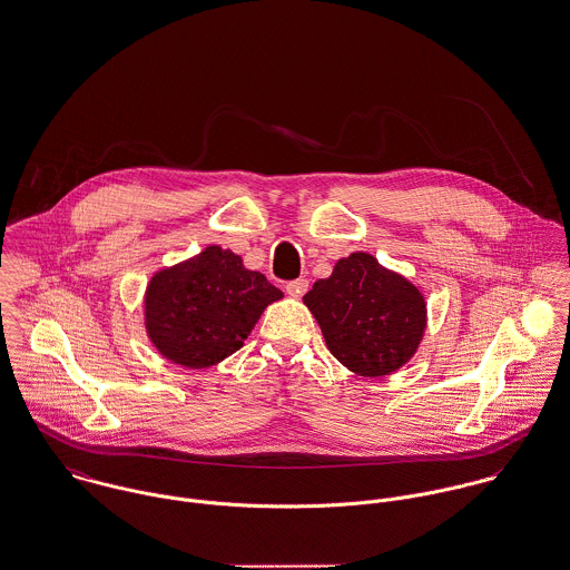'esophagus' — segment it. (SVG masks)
<instances>
[{
    "instance_id": "obj_1",
    "label": "esophagus",
    "mask_w": 570,
    "mask_h": 570,
    "mask_svg": "<svg viewBox=\"0 0 570 570\" xmlns=\"http://www.w3.org/2000/svg\"><path fill=\"white\" fill-rule=\"evenodd\" d=\"M307 289H309V281H307V278H296V281H289V283L285 285V292H287L292 298L305 296Z\"/></svg>"
}]
</instances>
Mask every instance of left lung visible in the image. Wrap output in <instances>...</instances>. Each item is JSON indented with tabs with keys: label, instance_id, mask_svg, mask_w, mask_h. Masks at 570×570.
Returning a JSON list of instances; mask_svg holds the SVG:
<instances>
[{
	"label": "left lung",
	"instance_id": "left-lung-1",
	"mask_svg": "<svg viewBox=\"0 0 570 570\" xmlns=\"http://www.w3.org/2000/svg\"><path fill=\"white\" fill-rule=\"evenodd\" d=\"M331 355L360 376H387L410 362L424 337L426 303L403 274L367 253L337 261L303 296Z\"/></svg>",
	"mask_w": 570,
	"mask_h": 570
}]
</instances>
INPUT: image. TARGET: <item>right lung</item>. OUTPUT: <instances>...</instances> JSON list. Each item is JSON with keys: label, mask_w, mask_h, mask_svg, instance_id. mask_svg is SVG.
<instances>
[{"label": "right lung", "mask_w": 570, "mask_h": 570, "mask_svg": "<svg viewBox=\"0 0 570 570\" xmlns=\"http://www.w3.org/2000/svg\"><path fill=\"white\" fill-rule=\"evenodd\" d=\"M281 298L283 292L239 255L207 246L156 269L144 296V326L163 360L203 370L239 351L261 313Z\"/></svg>", "instance_id": "add662e5"}]
</instances>
